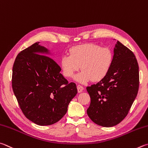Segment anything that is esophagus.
Returning <instances> with one entry per match:
<instances>
[{
	"mask_svg": "<svg viewBox=\"0 0 148 148\" xmlns=\"http://www.w3.org/2000/svg\"><path fill=\"white\" fill-rule=\"evenodd\" d=\"M77 90H78L79 93H81L84 90V87L81 86V85H77Z\"/></svg>",
	"mask_w": 148,
	"mask_h": 148,
	"instance_id": "esophagus-1",
	"label": "esophagus"
}]
</instances>
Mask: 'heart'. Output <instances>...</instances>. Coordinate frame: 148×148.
I'll return each mask as SVG.
<instances>
[{"instance_id":"b5f03b06","label":"heart","mask_w":148,"mask_h":148,"mask_svg":"<svg viewBox=\"0 0 148 148\" xmlns=\"http://www.w3.org/2000/svg\"><path fill=\"white\" fill-rule=\"evenodd\" d=\"M113 60L111 51L93 43L75 46L69 50V55L61 58V67L66 77H71L81 68V71L75 77L80 83H86L92 80L98 81L107 75Z\"/></svg>"}]
</instances>
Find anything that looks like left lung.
I'll use <instances>...</instances> for the list:
<instances>
[{
    "mask_svg": "<svg viewBox=\"0 0 148 148\" xmlns=\"http://www.w3.org/2000/svg\"><path fill=\"white\" fill-rule=\"evenodd\" d=\"M138 69L133 52L118 41L107 75L86 88L91 98L87 114L95 123L108 127L126 117L138 94Z\"/></svg>",
    "mask_w": 148,
    "mask_h": 148,
    "instance_id": "8db88e82",
    "label": "left lung"
}]
</instances>
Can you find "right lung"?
<instances>
[{
    "mask_svg": "<svg viewBox=\"0 0 148 148\" xmlns=\"http://www.w3.org/2000/svg\"><path fill=\"white\" fill-rule=\"evenodd\" d=\"M36 42L21 51L12 70V89L23 113L39 125H50L66 114L77 94L69 83L49 50ZM46 54V56H44Z\"/></svg>",
    "mask_w": 148,
    "mask_h": 148,
    "instance_id": "obj_1",
    "label": "right lung"
}]
</instances>
